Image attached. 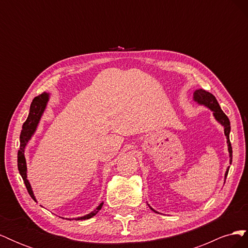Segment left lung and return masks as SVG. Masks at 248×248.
I'll list each match as a JSON object with an SVG mask.
<instances>
[{
	"label": "left lung",
	"instance_id": "8db88e82",
	"mask_svg": "<svg viewBox=\"0 0 248 248\" xmlns=\"http://www.w3.org/2000/svg\"><path fill=\"white\" fill-rule=\"evenodd\" d=\"M193 101L197 102L200 106H204L206 108H208L210 110L213 112V117L218 122L224 129V136L227 137V144H228V150H229V154H230V164L232 163V146H231V141H230V132H231V124H230V120L227 117V115L224 114L222 111V109L220 108L218 102H217L216 98L214 97V95H212L211 93H209L205 90L202 89H198L196 91L193 92ZM230 167L227 169L226 174H224V181H226V178L228 176ZM149 206V204H148ZM150 209L154 211L155 213H157L156 210H154L151 206H149Z\"/></svg>",
	"mask_w": 248,
	"mask_h": 248
}]
</instances>
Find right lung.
Segmentation results:
<instances>
[{"instance_id": "1", "label": "right lung", "mask_w": 248, "mask_h": 248, "mask_svg": "<svg viewBox=\"0 0 248 248\" xmlns=\"http://www.w3.org/2000/svg\"><path fill=\"white\" fill-rule=\"evenodd\" d=\"M49 100V94L44 92L42 94H40L39 96L35 97L33 99L32 103H31V107H30V112H29V116L26 120V122L22 125V129L20 132V137H19V141H20V146H19V150H18V153H17V168L19 170V174L24 180V182L26 184V187L28 189V192L31 198L37 202V200L34 196V192L32 189V186L30 184L27 175V161H26V156H25V150L26 147L28 145V142L30 141V140L32 139V137L34 136L35 131L37 130V127L39 125L40 120L42 118V115L44 110L46 108L47 106V102ZM103 205V202H100V205L97 207L94 211H92L91 213H89L87 215L84 216H80V217H77V218H66L68 220L71 219H76V220H82V219H89L91 218V217L95 216L97 214V212H99V210L101 209ZM61 218H64V217H61Z\"/></svg>"}]
</instances>
